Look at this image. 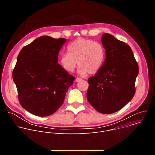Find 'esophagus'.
<instances>
[{
	"instance_id": "1",
	"label": "esophagus",
	"mask_w": 155,
	"mask_h": 155,
	"mask_svg": "<svg viewBox=\"0 0 155 155\" xmlns=\"http://www.w3.org/2000/svg\"><path fill=\"white\" fill-rule=\"evenodd\" d=\"M75 80H76L77 82H79V81H80L82 80V78H80V77H77Z\"/></svg>"
}]
</instances>
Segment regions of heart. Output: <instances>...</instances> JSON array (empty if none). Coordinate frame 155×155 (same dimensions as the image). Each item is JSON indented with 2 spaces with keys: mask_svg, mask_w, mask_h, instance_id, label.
<instances>
[{
  "mask_svg": "<svg viewBox=\"0 0 155 155\" xmlns=\"http://www.w3.org/2000/svg\"><path fill=\"white\" fill-rule=\"evenodd\" d=\"M68 50V53L59 58L61 67L68 72L74 71L78 62L80 74H94L101 69L105 60L103 45L93 40L78 38L69 44Z\"/></svg>",
  "mask_w": 155,
  "mask_h": 155,
  "instance_id": "heart-1",
  "label": "heart"
}]
</instances>
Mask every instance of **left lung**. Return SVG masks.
I'll return each instance as SVG.
<instances>
[{"label": "left lung", "mask_w": 155, "mask_h": 155, "mask_svg": "<svg viewBox=\"0 0 155 155\" xmlns=\"http://www.w3.org/2000/svg\"><path fill=\"white\" fill-rule=\"evenodd\" d=\"M105 59L101 69L87 80L88 102L97 112L110 114L121 110L136 93L139 65L130 47L114 35L101 38Z\"/></svg>", "instance_id": "left-lung-1"}]
</instances>
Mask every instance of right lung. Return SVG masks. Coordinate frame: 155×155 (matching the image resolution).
I'll list each match as a JSON object with an SVG mask.
<instances>
[{"label": "right lung", "mask_w": 155, "mask_h": 155, "mask_svg": "<svg viewBox=\"0 0 155 155\" xmlns=\"http://www.w3.org/2000/svg\"><path fill=\"white\" fill-rule=\"evenodd\" d=\"M66 41L41 36L20 51L13 71L20 105L38 117L52 115L62 105L75 79L58 63Z\"/></svg>", "instance_id": "right-lung-1"}]
</instances>
